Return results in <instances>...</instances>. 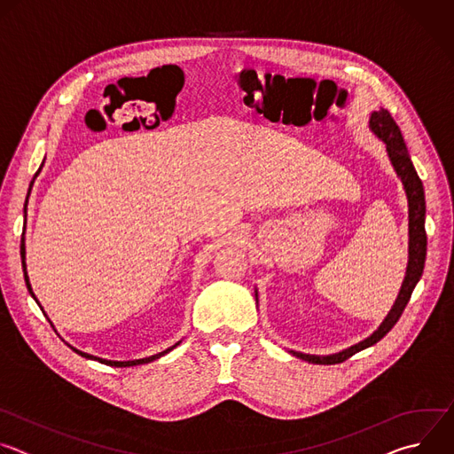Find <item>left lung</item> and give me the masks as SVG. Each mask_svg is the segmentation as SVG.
Segmentation results:
<instances>
[{"instance_id":"8db88e82","label":"left lung","mask_w":454,"mask_h":454,"mask_svg":"<svg viewBox=\"0 0 454 454\" xmlns=\"http://www.w3.org/2000/svg\"><path fill=\"white\" fill-rule=\"evenodd\" d=\"M370 129L372 131L386 144V151L387 156H390V161L397 172V176L401 177L406 196H408V208H410V261H408V268H406V277L401 287V293L392 307V310L387 312V316L384 317V321L379 325V329L366 340L359 341L357 345L338 352V354H331V356H310V354H301V352H294L291 350L293 356L314 363V364H336V363H343L348 357H352L354 354L375 345L377 341H380L387 333L394 329L395 323L399 321L403 310L406 309L411 293L417 286V282L422 277L424 271V262H426V247H427V237H426V228H424V219H426V200H424V186L422 181L411 163L410 153L406 149L404 138L401 135V129L395 123V120L392 118V114L387 113V109H380V111H373L370 116ZM256 296V291H254Z\"/></svg>"}]
</instances>
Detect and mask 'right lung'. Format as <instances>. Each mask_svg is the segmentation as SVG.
Masks as SVG:
<instances>
[{
    "label": "right lung",
    "mask_w": 454,
    "mask_h": 454,
    "mask_svg": "<svg viewBox=\"0 0 454 454\" xmlns=\"http://www.w3.org/2000/svg\"><path fill=\"white\" fill-rule=\"evenodd\" d=\"M43 167V165H41ZM41 167H39V170H41ZM39 170L35 172V176H34V179L37 177V174H39ZM34 179H32V183H30V188H32V184H34ZM30 193V192H28ZM27 201H28V198H27ZM25 217H27V205H25ZM21 264H23V273H25V282H27V287H28V291H30V294H32V298L35 300V294H34V291H32V287H30V282H28V275H27V264H25V233H23V237H21ZM37 301V300H35ZM179 345V341L174 345V347H170V348H167V350H163V352H160V354H156V356H151V357H144V359H135V361H107V359H102V357H95V356H91V354H86V352H81V350H77V348H74V347H70L74 352H77L79 356H82V357H86V359H93V361H98V363H102V364H107V366H118V368H123V366H137V364H145V363H151V361H154V359H158V357H161V356H165V354H168L172 348H176Z\"/></svg>",
    "instance_id": "obj_1"
}]
</instances>
